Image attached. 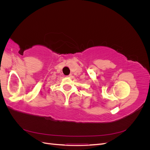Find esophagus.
<instances>
[{
    "instance_id": "obj_1",
    "label": "esophagus",
    "mask_w": 150,
    "mask_h": 150,
    "mask_svg": "<svg viewBox=\"0 0 150 150\" xmlns=\"http://www.w3.org/2000/svg\"><path fill=\"white\" fill-rule=\"evenodd\" d=\"M67 77H70V78H71V77H72V74H70L69 75H68V76H67Z\"/></svg>"
}]
</instances>
